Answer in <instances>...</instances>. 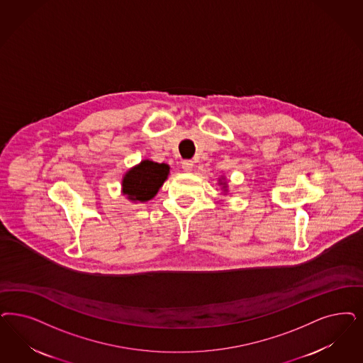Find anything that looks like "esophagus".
Listing matches in <instances>:
<instances>
[{"label":"esophagus","mask_w":363,"mask_h":363,"mask_svg":"<svg viewBox=\"0 0 363 363\" xmlns=\"http://www.w3.org/2000/svg\"><path fill=\"white\" fill-rule=\"evenodd\" d=\"M193 167H194V163H193V161H190V160H185V161H182V169H184L185 172H191V170H193Z\"/></svg>","instance_id":"obj_1"}]
</instances>
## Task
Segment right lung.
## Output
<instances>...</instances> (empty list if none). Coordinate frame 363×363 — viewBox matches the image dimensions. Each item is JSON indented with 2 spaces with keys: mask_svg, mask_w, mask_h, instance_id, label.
I'll return each instance as SVG.
<instances>
[{
  "mask_svg": "<svg viewBox=\"0 0 363 363\" xmlns=\"http://www.w3.org/2000/svg\"><path fill=\"white\" fill-rule=\"evenodd\" d=\"M170 167L166 163L142 161L123 178V193L130 200L149 201L157 194L167 178Z\"/></svg>",
  "mask_w": 363,
  "mask_h": 363,
  "instance_id": "right-lung-1",
  "label": "right lung"
}]
</instances>
